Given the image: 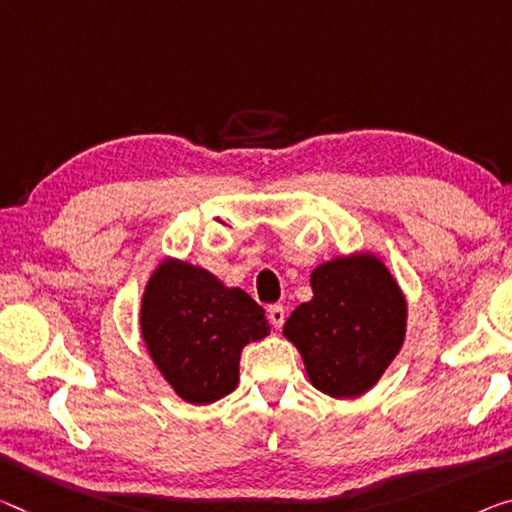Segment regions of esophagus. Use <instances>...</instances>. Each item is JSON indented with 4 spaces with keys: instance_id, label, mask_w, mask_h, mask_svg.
Masks as SVG:
<instances>
[{
    "instance_id": "1",
    "label": "esophagus",
    "mask_w": 512,
    "mask_h": 512,
    "mask_svg": "<svg viewBox=\"0 0 512 512\" xmlns=\"http://www.w3.org/2000/svg\"><path fill=\"white\" fill-rule=\"evenodd\" d=\"M267 318H270L272 327L281 329L283 327V320H286V309H283L281 304H272L270 311H267Z\"/></svg>"
}]
</instances>
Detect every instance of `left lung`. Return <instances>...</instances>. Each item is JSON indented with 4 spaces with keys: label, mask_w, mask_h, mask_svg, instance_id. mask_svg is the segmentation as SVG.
<instances>
[{
    "label": "left lung",
    "mask_w": 512,
    "mask_h": 512,
    "mask_svg": "<svg viewBox=\"0 0 512 512\" xmlns=\"http://www.w3.org/2000/svg\"><path fill=\"white\" fill-rule=\"evenodd\" d=\"M311 288L313 300L290 313L283 334L300 350L313 387L355 398L380 380L403 345L405 297L371 254L322 263Z\"/></svg>",
    "instance_id": "8db88e82"
}]
</instances>
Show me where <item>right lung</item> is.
I'll list each match as a JSON object with an SVG mask.
<instances>
[{
    "label": "right lung",
    "instance_id": "obj_1",
    "mask_svg": "<svg viewBox=\"0 0 512 512\" xmlns=\"http://www.w3.org/2000/svg\"><path fill=\"white\" fill-rule=\"evenodd\" d=\"M148 352L180 398L208 405L238 387L240 352L270 334L265 311L201 267L164 261L141 302Z\"/></svg>",
    "mask_w": 512,
    "mask_h": 512
}]
</instances>
